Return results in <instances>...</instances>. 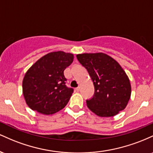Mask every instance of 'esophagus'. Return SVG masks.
I'll return each mask as SVG.
<instances>
[{
	"label": "esophagus",
	"mask_w": 153,
	"mask_h": 153,
	"mask_svg": "<svg viewBox=\"0 0 153 153\" xmlns=\"http://www.w3.org/2000/svg\"><path fill=\"white\" fill-rule=\"evenodd\" d=\"M75 90H76L77 91H80V87L78 86V88H75Z\"/></svg>",
	"instance_id": "34e87169"
}]
</instances>
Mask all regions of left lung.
Listing matches in <instances>:
<instances>
[{"label":"left lung","instance_id":"1","mask_svg":"<svg viewBox=\"0 0 153 153\" xmlns=\"http://www.w3.org/2000/svg\"><path fill=\"white\" fill-rule=\"evenodd\" d=\"M77 59L92 79L94 94L87 106L99 117H113L124 110L131 96L127 74L115 59L103 53L77 54Z\"/></svg>","mask_w":153,"mask_h":153}]
</instances>
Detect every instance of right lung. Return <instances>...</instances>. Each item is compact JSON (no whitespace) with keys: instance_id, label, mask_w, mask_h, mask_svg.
<instances>
[{"instance_id":"add662e5","label":"right lung","mask_w":153,"mask_h":153,"mask_svg":"<svg viewBox=\"0 0 153 153\" xmlns=\"http://www.w3.org/2000/svg\"><path fill=\"white\" fill-rule=\"evenodd\" d=\"M73 61V54L53 52L43 56L28 70L22 87L29 108L43 114H52L66 106L73 88L66 85L64 71Z\"/></svg>"}]
</instances>
